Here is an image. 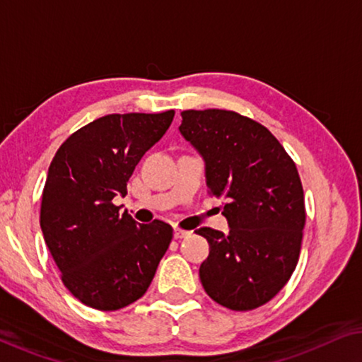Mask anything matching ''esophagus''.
Returning <instances> with one entry per match:
<instances>
[{"label": "esophagus", "instance_id": "esophagus-1", "mask_svg": "<svg viewBox=\"0 0 362 362\" xmlns=\"http://www.w3.org/2000/svg\"><path fill=\"white\" fill-rule=\"evenodd\" d=\"M191 232L189 230H182L180 227L175 229V239H185V237H189Z\"/></svg>", "mask_w": 362, "mask_h": 362}]
</instances>
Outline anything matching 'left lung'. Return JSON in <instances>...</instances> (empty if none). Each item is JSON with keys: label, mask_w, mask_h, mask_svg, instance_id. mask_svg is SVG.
<instances>
[{"label": "left lung", "mask_w": 362, "mask_h": 362, "mask_svg": "<svg viewBox=\"0 0 362 362\" xmlns=\"http://www.w3.org/2000/svg\"><path fill=\"white\" fill-rule=\"evenodd\" d=\"M181 135L206 163L209 194L224 197L229 232L201 227L209 257L201 284L216 303L249 311L270 301L298 264L305 197L298 170L259 122L207 108L181 113Z\"/></svg>", "instance_id": "1"}]
</instances>
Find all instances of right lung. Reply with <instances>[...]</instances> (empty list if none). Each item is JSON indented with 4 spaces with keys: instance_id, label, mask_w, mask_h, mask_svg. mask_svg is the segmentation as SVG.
I'll return each instance as SVG.
<instances>
[{
    "instance_id": "right-lung-1",
    "label": "right lung",
    "mask_w": 362,
    "mask_h": 362,
    "mask_svg": "<svg viewBox=\"0 0 362 362\" xmlns=\"http://www.w3.org/2000/svg\"><path fill=\"white\" fill-rule=\"evenodd\" d=\"M175 110L112 113L72 133L49 166L41 229L66 288L100 311L141 298L173 239L163 221L138 224L113 197L161 140Z\"/></svg>"
}]
</instances>
